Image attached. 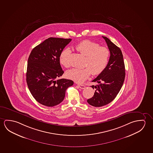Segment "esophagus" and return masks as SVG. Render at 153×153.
<instances>
[{
  "label": "esophagus",
  "instance_id": "esophagus-1",
  "mask_svg": "<svg viewBox=\"0 0 153 153\" xmlns=\"http://www.w3.org/2000/svg\"><path fill=\"white\" fill-rule=\"evenodd\" d=\"M78 86L80 88V89H85V86L84 85H78Z\"/></svg>",
  "mask_w": 153,
  "mask_h": 153
}]
</instances>
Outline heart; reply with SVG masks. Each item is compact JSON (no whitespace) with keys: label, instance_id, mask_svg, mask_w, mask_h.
Masks as SVG:
<instances>
[{"label":"heart","instance_id":"obj_1","mask_svg":"<svg viewBox=\"0 0 153 153\" xmlns=\"http://www.w3.org/2000/svg\"><path fill=\"white\" fill-rule=\"evenodd\" d=\"M76 51L85 56L84 68H74L68 71L66 76L69 79L78 83L85 81L92 73L96 75L102 73L108 62L109 51L106 47L89 40L80 41L75 47ZM71 51L69 48L64 49L59 56V62L65 68L70 66L68 58Z\"/></svg>","mask_w":153,"mask_h":153}]
</instances>
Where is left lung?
Segmentation results:
<instances>
[{
	"instance_id": "8db88e82",
	"label": "left lung",
	"mask_w": 153,
	"mask_h": 153,
	"mask_svg": "<svg viewBox=\"0 0 153 153\" xmlns=\"http://www.w3.org/2000/svg\"><path fill=\"white\" fill-rule=\"evenodd\" d=\"M110 51L108 63L104 70L92 80L99 85H92L96 89L94 96L87 100L89 104L101 107L109 104L117 97L125 79V66L123 57L119 47L108 38L102 36Z\"/></svg>"
}]
</instances>
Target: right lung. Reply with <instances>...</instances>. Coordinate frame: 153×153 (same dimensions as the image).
I'll list each match as a JSON object with an SVG mask.
<instances>
[{
	"instance_id": "obj_1",
	"label": "right lung",
	"mask_w": 153,
	"mask_h": 153,
	"mask_svg": "<svg viewBox=\"0 0 153 153\" xmlns=\"http://www.w3.org/2000/svg\"><path fill=\"white\" fill-rule=\"evenodd\" d=\"M71 39L49 38L32 49L27 61V82L33 97L41 104L53 107L63 101L72 80H57L64 73L59 62L63 49Z\"/></svg>"
}]
</instances>
